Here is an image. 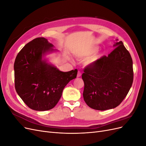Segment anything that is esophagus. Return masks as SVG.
Masks as SVG:
<instances>
[{
    "mask_svg": "<svg viewBox=\"0 0 146 146\" xmlns=\"http://www.w3.org/2000/svg\"><path fill=\"white\" fill-rule=\"evenodd\" d=\"M82 75V73L80 71H78V73H77V77H80Z\"/></svg>",
    "mask_w": 146,
    "mask_h": 146,
    "instance_id": "esophagus-1",
    "label": "esophagus"
}]
</instances>
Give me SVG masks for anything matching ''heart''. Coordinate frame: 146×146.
<instances>
[{
    "instance_id": "b5f03b06",
    "label": "heart",
    "mask_w": 146,
    "mask_h": 146,
    "mask_svg": "<svg viewBox=\"0 0 146 146\" xmlns=\"http://www.w3.org/2000/svg\"><path fill=\"white\" fill-rule=\"evenodd\" d=\"M98 50H99L98 47H91L90 48H89V49L85 50L84 52L82 53L80 55L83 57L90 56L92 54H96V53L98 51Z\"/></svg>"
}]
</instances>
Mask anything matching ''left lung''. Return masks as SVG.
Segmentation results:
<instances>
[{
  "mask_svg": "<svg viewBox=\"0 0 146 146\" xmlns=\"http://www.w3.org/2000/svg\"><path fill=\"white\" fill-rule=\"evenodd\" d=\"M117 41V39H116ZM107 56L104 55L84 69L83 96L92 109L116 108L127 95L133 80V61L122 41Z\"/></svg>",
  "mask_w": 146,
  "mask_h": 146,
  "instance_id": "left-lung-1",
  "label": "left lung"
}]
</instances>
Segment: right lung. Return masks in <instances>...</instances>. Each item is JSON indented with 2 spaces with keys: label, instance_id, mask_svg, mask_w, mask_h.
<instances>
[{
  "label": "right lung",
  "instance_id": "right-lung-1",
  "mask_svg": "<svg viewBox=\"0 0 146 146\" xmlns=\"http://www.w3.org/2000/svg\"><path fill=\"white\" fill-rule=\"evenodd\" d=\"M44 38H35L18 53L14 64L15 89L28 107L46 111L58 102L66 85L76 78L77 69L62 72L43 59L56 50Z\"/></svg>",
  "mask_w": 146,
  "mask_h": 146
}]
</instances>
